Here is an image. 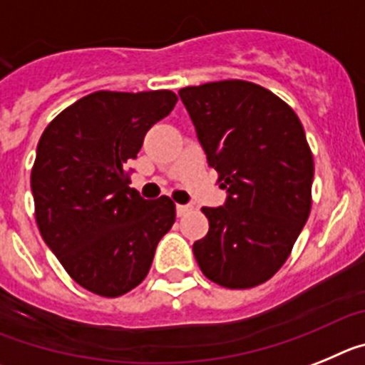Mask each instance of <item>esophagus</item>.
Listing matches in <instances>:
<instances>
[{
  "mask_svg": "<svg viewBox=\"0 0 365 365\" xmlns=\"http://www.w3.org/2000/svg\"><path fill=\"white\" fill-rule=\"evenodd\" d=\"M189 211H191V205H183V204L176 205V213H178V217H183V215L189 213Z\"/></svg>",
  "mask_w": 365,
  "mask_h": 365,
  "instance_id": "1",
  "label": "esophagus"
}]
</instances>
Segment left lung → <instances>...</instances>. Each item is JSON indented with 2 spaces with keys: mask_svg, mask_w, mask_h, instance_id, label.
I'll list each match as a JSON object with an SVG mask.
<instances>
[{
  "mask_svg": "<svg viewBox=\"0 0 365 365\" xmlns=\"http://www.w3.org/2000/svg\"><path fill=\"white\" fill-rule=\"evenodd\" d=\"M227 200L192 246L205 277L226 288L262 284L287 262L312 205L314 160L299 117L270 90L218 81L180 90Z\"/></svg>",
  "mask_w": 365,
  "mask_h": 365,
  "instance_id": "left-lung-1",
  "label": "left lung"
}]
</instances>
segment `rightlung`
<instances>
[{
    "instance_id": "1",
    "label": "right lung",
    "mask_w": 365,
    "mask_h": 365,
    "mask_svg": "<svg viewBox=\"0 0 365 365\" xmlns=\"http://www.w3.org/2000/svg\"><path fill=\"white\" fill-rule=\"evenodd\" d=\"M176 101L169 90L95 91L62 110L38 141L31 170L38 230L69 277L97 296L138 287L176 220L169 196L145 200L125 170Z\"/></svg>"
}]
</instances>
